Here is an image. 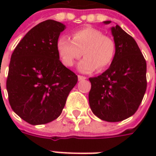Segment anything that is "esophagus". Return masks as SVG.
Masks as SVG:
<instances>
[{"label":"esophagus","instance_id":"34e87169","mask_svg":"<svg viewBox=\"0 0 156 156\" xmlns=\"http://www.w3.org/2000/svg\"><path fill=\"white\" fill-rule=\"evenodd\" d=\"M78 78L79 81H82V80H85L86 79V77H84V76H81V75H78Z\"/></svg>","mask_w":156,"mask_h":156}]
</instances>
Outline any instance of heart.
<instances>
[{"label":"heart","instance_id":"heart-1","mask_svg":"<svg viewBox=\"0 0 156 156\" xmlns=\"http://www.w3.org/2000/svg\"><path fill=\"white\" fill-rule=\"evenodd\" d=\"M57 50L62 64L71 68L83 56L78 64L83 73H91L98 68L103 71L111 64L116 54V44L111 37L104 35L98 29L87 27L72 33V39L61 36L57 41Z\"/></svg>","mask_w":156,"mask_h":156}]
</instances>
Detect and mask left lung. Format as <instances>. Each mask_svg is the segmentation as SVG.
Returning a JSON list of instances; mask_svg holds the SVG:
<instances>
[{"label": "left lung", "mask_w": 156, "mask_h": 156, "mask_svg": "<svg viewBox=\"0 0 156 156\" xmlns=\"http://www.w3.org/2000/svg\"><path fill=\"white\" fill-rule=\"evenodd\" d=\"M110 21L104 22L109 24ZM116 54L110 67L90 78L92 111L100 119L119 122L137 111L146 91V62L134 39L119 25L111 28Z\"/></svg>", "instance_id": "obj_1"}]
</instances>
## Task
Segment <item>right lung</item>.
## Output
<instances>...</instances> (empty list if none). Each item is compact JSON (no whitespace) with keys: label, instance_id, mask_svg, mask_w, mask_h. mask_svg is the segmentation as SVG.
Segmentation results:
<instances>
[{"label":"right lung","instance_id":"obj_1","mask_svg":"<svg viewBox=\"0 0 156 156\" xmlns=\"http://www.w3.org/2000/svg\"><path fill=\"white\" fill-rule=\"evenodd\" d=\"M65 25L47 20L35 26L13 51L6 79L12 110L32 125L61 115L78 76L59 60L57 41Z\"/></svg>","mask_w":156,"mask_h":156}]
</instances>
